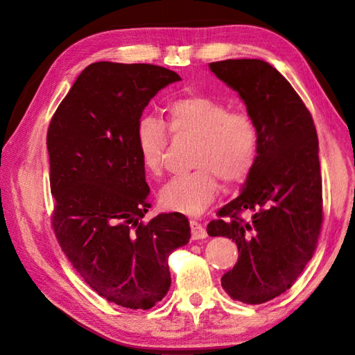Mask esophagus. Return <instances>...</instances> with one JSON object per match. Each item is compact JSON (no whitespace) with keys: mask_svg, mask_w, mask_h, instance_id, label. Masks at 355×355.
Here are the masks:
<instances>
[{"mask_svg":"<svg viewBox=\"0 0 355 355\" xmlns=\"http://www.w3.org/2000/svg\"><path fill=\"white\" fill-rule=\"evenodd\" d=\"M191 232H192V239H205L207 236V230L201 223L192 220L191 221Z\"/></svg>","mask_w":355,"mask_h":355,"instance_id":"1","label":"esophagus"}]
</instances>
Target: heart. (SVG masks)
Returning <instances> with one entry per match:
<instances>
[{
	"label": "heart",
	"instance_id": "heart-1",
	"mask_svg": "<svg viewBox=\"0 0 355 355\" xmlns=\"http://www.w3.org/2000/svg\"><path fill=\"white\" fill-rule=\"evenodd\" d=\"M169 131L175 137L197 139L191 173L172 178L163 186L160 202L178 214H201L220 191V180L227 186L245 182L258 154L259 132L245 111L230 110L225 102L191 93L168 103ZM169 131L160 119L145 116L139 120L135 141L143 168L160 175L169 145Z\"/></svg>",
	"mask_w": 355,
	"mask_h": 355
}]
</instances>
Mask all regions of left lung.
Here are the masks:
<instances>
[{"instance_id": "1", "label": "left lung", "mask_w": 355, "mask_h": 355, "mask_svg": "<svg viewBox=\"0 0 355 355\" xmlns=\"http://www.w3.org/2000/svg\"><path fill=\"white\" fill-rule=\"evenodd\" d=\"M209 69L239 94L259 132L258 155L236 197L209 236L238 245V262L221 277L239 302L258 305L277 297L302 273L322 227L319 140L313 117L281 73L261 59H227ZM249 214L247 218L241 213Z\"/></svg>"}]
</instances>
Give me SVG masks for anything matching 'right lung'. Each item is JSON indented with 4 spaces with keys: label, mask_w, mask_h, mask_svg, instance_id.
<instances>
[{
    "label": "right lung",
    "mask_w": 355,
    "mask_h": 355,
    "mask_svg": "<svg viewBox=\"0 0 355 355\" xmlns=\"http://www.w3.org/2000/svg\"><path fill=\"white\" fill-rule=\"evenodd\" d=\"M178 80L158 65L94 62L47 132L58 243L99 296L131 310H149L166 296L169 254L191 239L178 212L141 221L150 202L135 130L149 101Z\"/></svg>",
    "instance_id": "1"
}]
</instances>
